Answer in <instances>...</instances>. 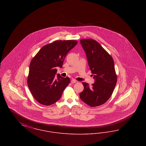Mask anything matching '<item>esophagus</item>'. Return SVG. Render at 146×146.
Listing matches in <instances>:
<instances>
[{"instance_id": "1", "label": "esophagus", "mask_w": 146, "mask_h": 146, "mask_svg": "<svg viewBox=\"0 0 146 146\" xmlns=\"http://www.w3.org/2000/svg\"><path fill=\"white\" fill-rule=\"evenodd\" d=\"M76 80H75V79H72L71 80V83L74 84L76 83Z\"/></svg>"}]
</instances>
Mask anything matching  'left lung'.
Instances as JSON below:
<instances>
[{
    "mask_svg": "<svg viewBox=\"0 0 146 146\" xmlns=\"http://www.w3.org/2000/svg\"><path fill=\"white\" fill-rule=\"evenodd\" d=\"M88 64L95 83L90 86L83 83L84 90L80 93V99L91 107L104 104L111 96L117 84L114 63L109 54L95 40L81 39Z\"/></svg>",
    "mask_w": 146,
    "mask_h": 146,
    "instance_id": "left-lung-1",
    "label": "left lung"
}]
</instances>
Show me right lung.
Masks as SVG:
<instances>
[{
  "mask_svg": "<svg viewBox=\"0 0 146 146\" xmlns=\"http://www.w3.org/2000/svg\"><path fill=\"white\" fill-rule=\"evenodd\" d=\"M78 43L76 40H57L42 47L32 60L27 83L33 96L40 104H55L70 83L68 77L57 74L66 56Z\"/></svg>",
  "mask_w": 146,
  "mask_h": 146,
  "instance_id": "add662e5",
  "label": "right lung"
}]
</instances>
